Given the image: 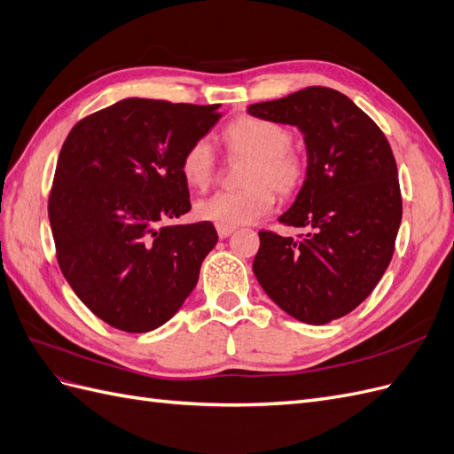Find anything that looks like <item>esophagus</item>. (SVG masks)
<instances>
[{"label":"esophagus","mask_w":454,"mask_h":454,"mask_svg":"<svg viewBox=\"0 0 454 454\" xmlns=\"http://www.w3.org/2000/svg\"><path fill=\"white\" fill-rule=\"evenodd\" d=\"M217 229V235L219 239H227L232 231H235V227H227V225H215Z\"/></svg>","instance_id":"1"}]
</instances>
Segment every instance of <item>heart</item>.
Returning a JSON list of instances; mask_svg holds the SVG:
<instances>
[{
  "label": "heart",
  "instance_id": "heart-1",
  "mask_svg": "<svg viewBox=\"0 0 454 454\" xmlns=\"http://www.w3.org/2000/svg\"><path fill=\"white\" fill-rule=\"evenodd\" d=\"M223 142L231 153L248 157L242 184L237 191L217 193L197 202L195 212L202 222L239 227L265 215L274 206V190L292 195L303 185L307 160L292 147V134L280 122L259 117H240L223 130ZM180 170L189 187L206 189L215 174L212 145L206 140L191 144L180 162Z\"/></svg>",
  "mask_w": 454,
  "mask_h": 454
}]
</instances>
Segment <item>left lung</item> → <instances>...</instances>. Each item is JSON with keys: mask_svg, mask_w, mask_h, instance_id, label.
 I'll return each mask as SVG.
<instances>
[{"mask_svg": "<svg viewBox=\"0 0 454 454\" xmlns=\"http://www.w3.org/2000/svg\"><path fill=\"white\" fill-rule=\"evenodd\" d=\"M305 136L307 177L280 223L299 239L259 232L254 274L295 320L322 325L358 307L388 269L402 223L397 167L387 136L348 96L307 87L248 106Z\"/></svg>", "mask_w": 454, "mask_h": 454, "instance_id": "left-lung-1", "label": "left lung"}]
</instances>
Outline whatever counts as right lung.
Instances as JSON below:
<instances>
[{
  "mask_svg": "<svg viewBox=\"0 0 454 454\" xmlns=\"http://www.w3.org/2000/svg\"><path fill=\"white\" fill-rule=\"evenodd\" d=\"M219 104L125 98L67 134L49 195L57 259L100 320L147 333L180 310L217 242L210 222L164 225L191 210L185 149L222 117Z\"/></svg>",
  "mask_w": 454,
  "mask_h": 454,
  "instance_id": "obj_1",
  "label": "right lung"
}]
</instances>
